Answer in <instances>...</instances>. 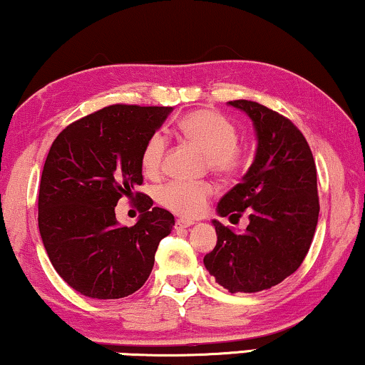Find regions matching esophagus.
<instances>
[{
	"label": "esophagus",
	"mask_w": 365,
	"mask_h": 365,
	"mask_svg": "<svg viewBox=\"0 0 365 365\" xmlns=\"http://www.w3.org/2000/svg\"><path fill=\"white\" fill-rule=\"evenodd\" d=\"M191 225H195V222H192V220H184V218H179V220H175L174 228H175V230H182V228L191 227Z\"/></svg>",
	"instance_id": "34e87169"
}]
</instances>
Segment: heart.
<instances>
[{"label":"heart","mask_w":365,"mask_h":365,"mask_svg":"<svg viewBox=\"0 0 365 365\" xmlns=\"http://www.w3.org/2000/svg\"><path fill=\"white\" fill-rule=\"evenodd\" d=\"M179 132L187 142L205 152V168L220 178H233L247 165V148L237 138V127L213 110H195L179 121ZM168 137L162 132L147 138L140 154V165L147 178H159L164 169ZM213 184L170 181L157 191V201L165 210L181 217H196L213 196Z\"/></svg>","instance_id":"heart-1"}]
</instances>
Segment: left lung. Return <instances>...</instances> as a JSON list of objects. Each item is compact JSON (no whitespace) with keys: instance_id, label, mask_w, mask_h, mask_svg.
Masks as SVG:
<instances>
[{"instance_id":"obj_1","label":"left lung","mask_w":365,"mask_h":365,"mask_svg":"<svg viewBox=\"0 0 365 365\" xmlns=\"http://www.w3.org/2000/svg\"><path fill=\"white\" fill-rule=\"evenodd\" d=\"M230 105L254 121L259 145L242 182L220 200L218 213H247L250 223L238 235L215 220L218 240L203 262L225 289L259 292L284 281L307 257L320 213L317 165L289 118L255 101Z\"/></svg>"}]
</instances>
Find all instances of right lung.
I'll use <instances>...</instances> for the list:
<instances>
[{
	"instance_id": "add662e5",
	"label": "right lung",
	"mask_w": 365,
	"mask_h": 365,
	"mask_svg": "<svg viewBox=\"0 0 365 365\" xmlns=\"http://www.w3.org/2000/svg\"><path fill=\"white\" fill-rule=\"evenodd\" d=\"M173 108L111 105L67 125L45 159L38 230L58 276L81 294L118 299L140 289L174 217L142 186V148ZM137 199L143 217L120 227L114 206Z\"/></svg>"
}]
</instances>
